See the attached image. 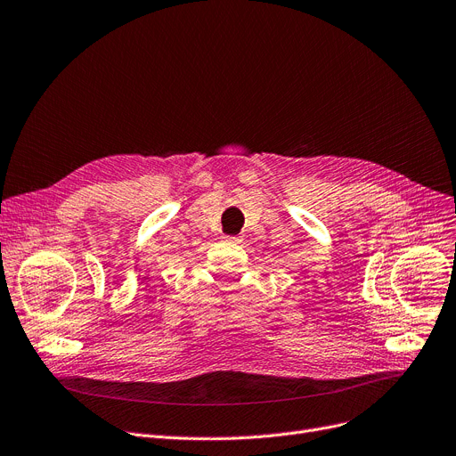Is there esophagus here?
Masks as SVG:
<instances>
[{"instance_id": "34e87169", "label": "esophagus", "mask_w": 456, "mask_h": 456, "mask_svg": "<svg viewBox=\"0 0 456 456\" xmlns=\"http://www.w3.org/2000/svg\"><path fill=\"white\" fill-rule=\"evenodd\" d=\"M229 240L231 242H242V238L240 236H229Z\"/></svg>"}]
</instances>
